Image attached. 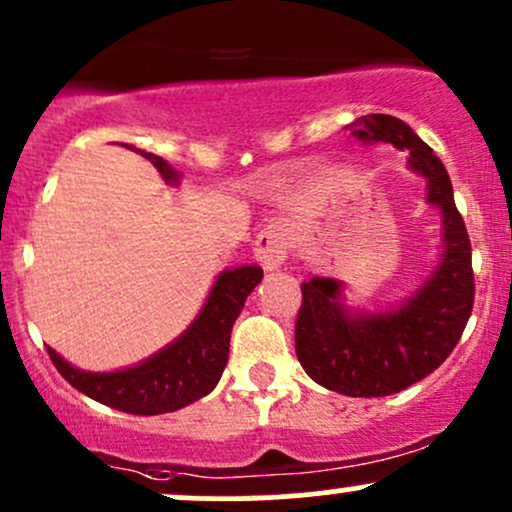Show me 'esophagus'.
I'll list each match as a JSON object with an SVG mask.
<instances>
[{
    "instance_id": "esophagus-1",
    "label": "esophagus",
    "mask_w": 512,
    "mask_h": 512,
    "mask_svg": "<svg viewBox=\"0 0 512 512\" xmlns=\"http://www.w3.org/2000/svg\"><path fill=\"white\" fill-rule=\"evenodd\" d=\"M289 230L284 226H267L257 235L255 240V257L260 260V265L272 272V269H279L284 265L286 252H289Z\"/></svg>"
}]
</instances>
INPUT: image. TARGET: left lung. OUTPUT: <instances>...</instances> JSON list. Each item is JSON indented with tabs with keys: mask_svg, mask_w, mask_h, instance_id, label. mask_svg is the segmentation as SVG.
I'll return each mask as SVG.
<instances>
[{
	"mask_svg": "<svg viewBox=\"0 0 512 512\" xmlns=\"http://www.w3.org/2000/svg\"><path fill=\"white\" fill-rule=\"evenodd\" d=\"M364 145L408 150V165L428 179V201L442 209L445 257L411 301L396 311L347 316L340 284L313 277L301 284L296 357L313 381L345 396H391L435 372L452 355L474 308V269L464 218L454 204L442 160L389 114H369L347 126Z\"/></svg>",
	"mask_w": 512,
	"mask_h": 512,
	"instance_id": "obj_1",
	"label": "left lung"
}]
</instances>
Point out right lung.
I'll return each mask as SVG.
<instances>
[{"mask_svg": "<svg viewBox=\"0 0 512 512\" xmlns=\"http://www.w3.org/2000/svg\"><path fill=\"white\" fill-rule=\"evenodd\" d=\"M140 155L153 162L165 182H177V172L162 157L143 153V150ZM260 279L262 269L257 265L223 272L213 284L209 301L192 328L138 367L111 374H92L70 367L50 347L48 355L63 379L104 406L133 415L179 411L199 401L218 384L228 364L230 330L243 311L247 294L255 289Z\"/></svg>", "mask_w": 512, "mask_h": 512, "instance_id": "right-lung-1", "label": "right lung"}]
</instances>
